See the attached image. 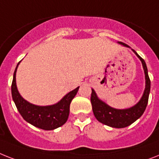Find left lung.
Segmentation results:
<instances>
[{"label": "left lung", "mask_w": 159, "mask_h": 159, "mask_svg": "<svg viewBox=\"0 0 159 159\" xmlns=\"http://www.w3.org/2000/svg\"><path fill=\"white\" fill-rule=\"evenodd\" d=\"M118 43L123 46L130 48L128 44L124 43H122V42H118ZM132 50L141 60L145 79V90L140 101L136 105L128 109L113 108L108 104H106V102L101 100L96 93L95 90L92 89L91 103L94 116L100 123L105 125L110 126L111 128H123L133 124L141 117L143 113L145 112V108L148 104L149 92H150V80L148 75L147 66L144 59L141 58L134 49H132Z\"/></svg>", "instance_id": "left-lung-1"}]
</instances>
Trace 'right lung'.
Returning a JSON list of instances; mask_svg holds the SVG:
<instances>
[{
  "instance_id": "add662e5",
  "label": "right lung",
  "mask_w": 159,
  "mask_h": 159,
  "mask_svg": "<svg viewBox=\"0 0 159 159\" xmlns=\"http://www.w3.org/2000/svg\"><path fill=\"white\" fill-rule=\"evenodd\" d=\"M20 61L17 65L11 85L12 98L15 106L24 120L31 125L43 130H53L67 121L70 105L76 95L79 88L69 92L58 102L50 106H37L30 103L20 95L16 84V72Z\"/></svg>"
}]
</instances>
